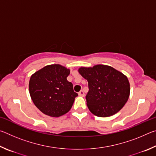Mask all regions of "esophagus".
Returning <instances> with one entry per match:
<instances>
[{
  "instance_id": "1",
  "label": "esophagus",
  "mask_w": 156,
  "mask_h": 156,
  "mask_svg": "<svg viewBox=\"0 0 156 156\" xmlns=\"http://www.w3.org/2000/svg\"><path fill=\"white\" fill-rule=\"evenodd\" d=\"M78 95L80 96H84V93L83 90H81L78 92Z\"/></svg>"
}]
</instances>
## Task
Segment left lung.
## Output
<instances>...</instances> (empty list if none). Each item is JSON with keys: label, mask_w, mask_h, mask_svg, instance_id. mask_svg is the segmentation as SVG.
I'll return each instance as SVG.
<instances>
[{"label": "left lung", "mask_w": 156, "mask_h": 156, "mask_svg": "<svg viewBox=\"0 0 156 156\" xmlns=\"http://www.w3.org/2000/svg\"><path fill=\"white\" fill-rule=\"evenodd\" d=\"M80 74L88 81L87 105L98 117H108L119 112L128 100L130 85L127 78L110 66L98 65L81 67Z\"/></svg>", "instance_id": "1"}]
</instances>
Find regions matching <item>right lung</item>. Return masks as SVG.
<instances>
[{"label":"right lung","mask_w":156,"mask_h":156,"mask_svg":"<svg viewBox=\"0 0 156 156\" xmlns=\"http://www.w3.org/2000/svg\"><path fill=\"white\" fill-rule=\"evenodd\" d=\"M70 71L60 65H47L31 76L29 89L36 107L44 114L59 117L72 108L78 94L67 80Z\"/></svg>","instance_id":"right-lung-1"}]
</instances>
